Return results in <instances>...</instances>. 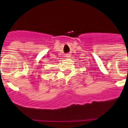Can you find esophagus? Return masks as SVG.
<instances>
[{
	"label": "esophagus",
	"instance_id": "1",
	"mask_svg": "<svg viewBox=\"0 0 128 128\" xmlns=\"http://www.w3.org/2000/svg\"><path fill=\"white\" fill-rule=\"evenodd\" d=\"M66 56H70V55H69V54H68V55H66Z\"/></svg>",
	"mask_w": 128,
	"mask_h": 128
}]
</instances>
